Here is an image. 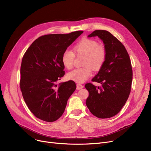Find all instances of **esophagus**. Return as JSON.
Listing matches in <instances>:
<instances>
[{"mask_svg":"<svg viewBox=\"0 0 151 151\" xmlns=\"http://www.w3.org/2000/svg\"><path fill=\"white\" fill-rule=\"evenodd\" d=\"M83 87H84V86H83V85H81V84H80V83H78V84L76 85V88H77V90H80V89L83 88Z\"/></svg>","mask_w":151,"mask_h":151,"instance_id":"esophagus-1","label":"esophagus"}]
</instances>
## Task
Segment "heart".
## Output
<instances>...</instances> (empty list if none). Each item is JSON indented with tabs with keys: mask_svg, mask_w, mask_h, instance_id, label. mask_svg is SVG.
<instances>
[{
	"mask_svg": "<svg viewBox=\"0 0 151 151\" xmlns=\"http://www.w3.org/2000/svg\"><path fill=\"white\" fill-rule=\"evenodd\" d=\"M77 56H82V67L68 73L67 76L70 80L78 83L85 81L91 75L92 69L98 71L104 65L107 58L105 47L98 45L97 41L91 38H84L78 42L73 47ZM75 59V53L71 50H66L61 56V62L66 69L73 67Z\"/></svg>",
	"mask_w": 151,
	"mask_h": 151,
	"instance_id": "b5f03b06",
	"label": "heart"
}]
</instances>
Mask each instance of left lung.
<instances>
[{
  "label": "left lung",
  "instance_id": "1",
  "mask_svg": "<svg viewBox=\"0 0 151 151\" xmlns=\"http://www.w3.org/2000/svg\"><path fill=\"white\" fill-rule=\"evenodd\" d=\"M95 36L103 41L107 58L91 80L101 86H94L91 83L85 85L90 94L86 104L94 116L105 119L116 115L127 101L131 93L132 70L129 54L118 38L103 30H94L88 37Z\"/></svg>",
  "mask_w": 151,
  "mask_h": 151
}]
</instances>
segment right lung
<instances>
[{
    "instance_id": "1",
    "label": "right lung",
    "mask_w": 151,
    "mask_h": 151,
    "mask_svg": "<svg viewBox=\"0 0 151 151\" xmlns=\"http://www.w3.org/2000/svg\"><path fill=\"white\" fill-rule=\"evenodd\" d=\"M83 31L49 34L37 38L27 50L20 66V87L28 108L37 118L53 122L63 114L75 91V83H57L65 74L61 56Z\"/></svg>"
}]
</instances>
